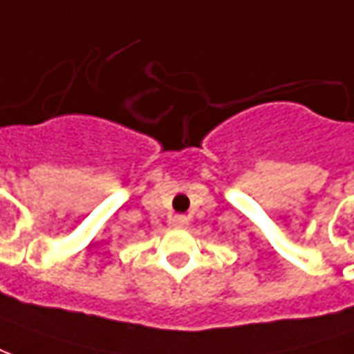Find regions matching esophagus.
<instances>
[{
    "instance_id": "34e87169",
    "label": "esophagus",
    "mask_w": 354,
    "mask_h": 354,
    "mask_svg": "<svg viewBox=\"0 0 354 354\" xmlns=\"http://www.w3.org/2000/svg\"><path fill=\"white\" fill-rule=\"evenodd\" d=\"M187 225H189V218H187V216H175V218H173V227L183 229L187 227Z\"/></svg>"
}]
</instances>
